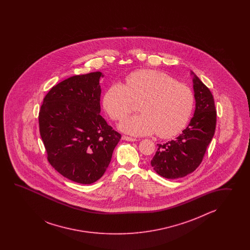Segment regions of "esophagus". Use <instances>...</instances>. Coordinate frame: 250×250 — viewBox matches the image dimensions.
<instances>
[{"mask_svg":"<svg viewBox=\"0 0 250 250\" xmlns=\"http://www.w3.org/2000/svg\"><path fill=\"white\" fill-rule=\"evenodd\" d=\"M123 140H126V141H130V142H135V141H137V139L134 138H130V137H127V136H123L122 137Z\"/></svg>","mask_w":250,"mask_h":250,"instance_id":"esophagus-1","label":"esophagus"}]
</instances>
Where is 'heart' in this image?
<instances>
[{
	"mask_svg": "<svg viewBox=\"0 0 250 250\" xmlns=\"http://www.w3.org/2000/svg\"><path fill=\"white\" fill-rule=\"evenodd\" d=\"M139 103L140 114L120 124L124 132L146 136L156 132L162 138L174 137L191 117L193 91L169 75L158 70L141 69L125 79V85L113 83L103 98L104 108L113 121H122Z\"/></svg>",
	"mask_w": 250,
	"mask_h": 250,
	"instance_id": "heart-1",
	"label": "heart"
}]
</instances>
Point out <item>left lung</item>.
<instances>
[{
    "mask_svg": "<svg viewBox=\"0 0 250 250\" xmlns=\"http://www.w3.org/2000/svg\"><path fill=\"white\" fill-rule=\"evenodd\" d=\"M196 109L188 126L179 137L158 144L151 165L166 179L182 178L200 165L216 126V110L211 91L191 71Z\"/></svg>",
    "mask_w": 250,
    "mask_h": 250,
    "instance_id": "8db88e82",
    "label": "left lung"
}]
</instances>
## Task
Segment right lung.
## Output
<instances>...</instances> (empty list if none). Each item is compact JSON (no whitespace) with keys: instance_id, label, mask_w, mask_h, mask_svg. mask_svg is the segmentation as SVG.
I'll return each mask as SVG.
<instances>
[{"instance_id":"1","label":"right lung","mask_w":250,"mask_h":250,"mask_svg":"<svg viewBox=\"0 0 250 250\" xmlns=\"http://www.w3.org/2000/svg\"><path fill=\"white\" fill-rule=\"evenodd\" d=\"M100 71L76 75L53 86L39 111L48 162L62 175L91 184L105 172L122 138L100 115Z\"/></svg>"}]
</instances>
